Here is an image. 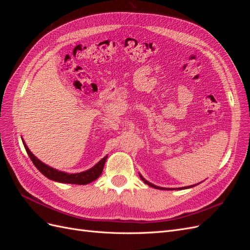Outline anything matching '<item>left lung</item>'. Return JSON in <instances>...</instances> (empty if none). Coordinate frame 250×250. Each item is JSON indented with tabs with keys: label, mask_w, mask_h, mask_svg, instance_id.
<instances>
[{
	"label": "left lung",
	"mask_w": 250,
	"mask_h": 250,
	"mask_svg": "<svg viewBox=\"0 0 250 250\" xmlns=\"http://www.w3.org/2000/svg\"><path fill=\"white\" fill-rule=\"evenodd\" d=\"M140 177H141V179L144 181V183H145L146 185H148V186H150V187H152V188H157V190H183V188H193V187H195V186H197V185H199V184H196V185H193V186H188V187H184V188H162V187H158V186H155V185H153V184H151V183H149L148 180H146L145 178H144L141 174H140Z\"/></svg>",
	"instance_id": "8db88e82"
}]
</instances>
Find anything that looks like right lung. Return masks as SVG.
<instances>
[{
  "label": "right lung",
  "instance_id": "right-lung-1",
  "mask_svg": "<svg viewBox=\"0 0 250 250\" xmlns=\"http://www.w3.org/2000/svg\"><path fill=\"white\" fill-rule=\"evenodd\" d=\"M21 141H22V144H24V147L27 151L29 157L31 158V161L37 168V170H39L42 174H43L44 176L48 177L49 179L57 181V183L72 184V185H87L89 183H92V181L96 180L101 175L105 162L107 160V155H105L100 162H98L94 166V167H92L86 171H83L80 173H66V172L59 171L57 169L52 168L50 166L40 161L39 158H37L27 147L24 140L21 139Z\"/></svg>",
  "mask_w": 250,
  "mask_h": 250
}]
</instances>
